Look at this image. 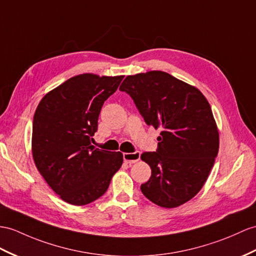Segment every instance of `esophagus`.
I'll list each match as a JSON object with an SVG mask.
<instances>
[{
    "label": "esophagus",
    "mask_w": 256,
    "mask_h": 256,
    "mask_svg": "<svg viewBox=\"0 0 256 256\" xmlns=\"http://www.w3.org/2000/svg\"><path fill=\"white\" fill-rule=\"evenodd\" d=\"M140 155H141L140 152L124 153V160L126 162L127 164H134L140 160Z\"/></svg>",
    "instance_id": "34e87169"
}]
</instances>
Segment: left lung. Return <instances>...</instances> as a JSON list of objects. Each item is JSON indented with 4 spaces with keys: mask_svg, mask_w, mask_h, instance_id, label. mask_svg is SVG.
Returning <instances> with one entry per match:
<instances>
[{
    "mask_svg": "<svg viewBox=\"0 0 256 256\" xmlns=\"http://www.w3.org/2000/svg\"><path fill=\"white\" fill-rule=\"evenodd\" d=\"M122 91L132 98L148 126L162 129L156 152L141 160L151 178L141 184L146 198L174 208L202 189L220 148V132L208 101L196 86L160 70L127 76Z\"/></svg>",
    "mask_w": 256,
    "mask_h": 256,
    "instance_id": "1",
    "label": "left lung"
}]
</instances>
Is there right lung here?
Wrapping results in <instances>:
<instances>
[{"label":"right lung","mask_w":256,"mask_h":256,"mask_svg":"<svg viewBox=\"0 0 256 256\" xmlns=\"http://www.w3.org/2000/svg\"><path fill=\"white\" fill-rule=\"evenodd\" d=\"M124 76L81 74L48 92L36 110L31 150L38 170L62 200L86 205L106 192L122 153L96 148L91 136L105 100Z\"/></svg>","instance_id":"add662e5"}]
</instances>
